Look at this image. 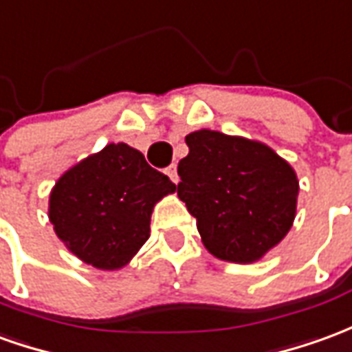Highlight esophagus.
Returning <instances> with one entry per match:
<instances>
[{
	"instance_id": "esophagus-1",
	"label": "esophagus",
	"mask_w": 352,
	"mask_h": 352,
	"mask_svg": "<svg viewBox=\"0 0 352 352\" xmlns=\"http://www.w3.org/2000/svg\"><path fill=\"white\" fill-rule=\"evenodd\" d=\"M166 173H168V177L173 181V183H179V175H177V166L175 164H171L168 169H166Z\"/></svg>"
}]
</instances>
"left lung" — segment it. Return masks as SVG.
Wrapping results in <instances>:
<instances>
[{
    "label": "left lung",
    "mask_w": 352,
    "mask_h": 352,
    "mask_svg": "<svg viewBox=\"0 0 352 352\" xmlns=\"http://www.w3.org/2000/svg\"><path fill=\"white\" fill-rule=\"evenodd\" d=\"M184 141L177 194L204 245L223 261L261 259L296 219V171L269 146L242 137L200 129Z\"/></svg>",
    "instance_id": "1"
}]
</instances>
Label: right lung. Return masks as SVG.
Here are the masks:
<instances>
[{"label": "right lung", "instance_id": "add662e5", "mask_svg": "<svg viewBox=\"0 0 352 352\" xmlns=\"http://www.w3.org/2000/svg\"><path fill=\"white\" fill-rule=\"evenodd\" d=\"M171 192L175 184L141 152L124 142L107 144L56 181L49 219L82 261L122 269L148 240L154 204Z\"/></svg>", "mask_w": 352, "mask_h": 352}]
</instances>
